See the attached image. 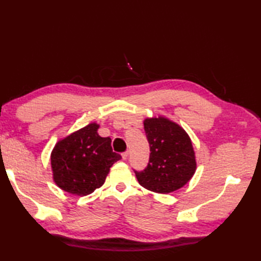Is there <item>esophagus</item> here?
<instances>
[{
  "instance_id": "1",
  "label": "esophagus",
  "mask_w": 261,
  "mask_h": 261,
  "mask_svg": "<svg viewBox=\"0 0 261 261\" xmlns=\"http://www.w3.org/2000/svg\"><path fill=\"white\" fill-rule=\"evenodd\" d=\"M121 156H122V159L125 160V159L127 158V156H129V151H124V152H122Z\"/></svg>"
}]
</instances>
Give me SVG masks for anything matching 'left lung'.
<instances>
[{"instance_id":"left-lung-1","label":"left lung","mask_w":261,"mask_h":261,"mask_svg":"<svg viewBox=\"0 0 261 261\" xmlns=\"http://www.w3.org/2000/svg\"><path fill=\"white\" fill-rule=\"evenodd\" d=\"M150 147L147 167L137 171L139 184L147 190L167 194L187 184L196 169L195 152L186 131L163 116L143 121Z\"/></svg>"}]
</instances>
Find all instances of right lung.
<instances>
[{
  "label": "right lung",
  "mask_w": 261,
  "mask_h": 261,
  "mask_svg": "<svg viewBox=\"0 0 261 261\" xmlns=\"http://www.w3.org/2000/svg\"><path fill=\"white\" fill-rule=\"evenodd\" d=\"M98 124L91 123L58 141L51 151L54 180L63 191L85 196L101 187L114 163L121 159L113 152L111 139L97 134Z\"/></svg>",
  "instance_id": "right-lung-1"
}]
</instances>
